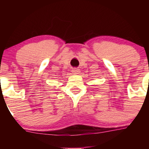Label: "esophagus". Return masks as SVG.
<instances>
[{"instance_id": "1", "label": "esophagus", "mask_w": 149, "mask_h": 149, "mask_svg": "<svg viewBox=\"0 0 149 149\" xmlns=\"http://www.w3.org/2000/svg\"><path fill=\"white\" fill-rule=\"evenodd\" d=\"M72 72L74 75H77V74H79V73H80V69L75 68V69H73Z\"/></svg>"}]
</instances>
